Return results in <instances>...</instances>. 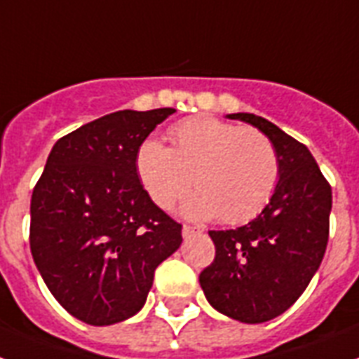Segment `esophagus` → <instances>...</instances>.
I'll return each instance as SVG.
<instances>
[{
  "instance_id": "esophagus-1",
  "label": "esophagus",
  "mask_w": 359,
  "mask_h": 359,
  "mask_svg": "<svg viewBox=\"0 0 359 359\" xmlns=\"http://www.w3.org/2000/svg\"><path fill=\"white\" fill-rule=\"evenodd\" d=\"M199 232H201V230L195 229V226H189V225L182 226V236H184V238H191V236L199 234Z\"/></svg>"
}]
</instances>
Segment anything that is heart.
<instances>
[{"label":"heart","instance_id":"obj_1","mask_svg":"<svg viewBox=\"0 0 359 359\" xmlns=\"http://www.w3.org/2000/svg\"><path fill=\"white\" fill-rule=\"evenodd\" d=\"M171 147L147 138L136 151V171L160 208L199 186L184 205L194 219L219 217L240 225L262 212L280 179L278 154L260 130L210 116L188 118L170 129Z\"/></svg>","mask_w":359,"mask_h":359}]
</instances>
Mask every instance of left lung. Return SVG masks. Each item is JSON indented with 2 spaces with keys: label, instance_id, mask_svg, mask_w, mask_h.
<instances>
[{
  "label": "left lung",
  "instance_id": "1",
  "mask_svg": "<svg viewBox=\"0 0 359 359\" xmlns=\"http://www.w3.org/2000/svg\"><path fill=\"white\" fill-rule=\"evenodd\" d=\"M226 118L245 121L271 140L280 179L250 223L210 230L215 258L199 282L215 310L256 325L284 313L319 269L328 243L332 188L308 147L275 123L247 112Z\"/></svg>",
  "mask_w": 359,
  "mask_h": 359
}]
</instances>
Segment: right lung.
Segmentation results:
<instances>
[{"mask_svg":"<svg viewBox=\"0 0 359 359\" xmlns=\"http://www.w3.org/2000/svg\"><path fill=\"white\" fill-rule=\"evenodd\" d=\"M175 109L119 110L53 145L31 197V255L79 321L107 326L138 313L154 269L182 243V225L151 201L140 144Z\"/></svg>","mask_w":359,"mask_h":359,"instance_id":"1","label":"right lung"}]
</instances>
